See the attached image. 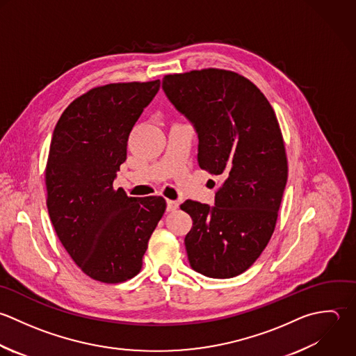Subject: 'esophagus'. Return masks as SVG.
<instances>
[{
    "mask_svg": "<svg viewBox=\"0 0 356 356\" xmlns=\"http://www.w3.org/2000/svg\"><path fill=\"white\" fill-rule=\"evenodd\" d=\"M176 209H179V202H177V201L168 200V202H166V211H168V212H175Z\"/></svg>",
    "mask_w": 356,
    "mask_h": 356,
    "instance_id": "obj_1",
    "label": "esophagus"
}]
</instances>
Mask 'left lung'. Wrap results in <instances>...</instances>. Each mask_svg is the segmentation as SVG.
Instances as JSON below:
<instances>
[{
    "label": "left lung",
    "instance_id": "1",
    "mask_svg": "<svg viewBox=\"0 0 356 356\" xmlns=\"http://www.w3.org/2000/svg\"><path fill=\"white\" fill-rule=\"evenodd\" d=\"M162 88L195 127L200 168L222 177L215 207L187 200L191 268L212 279L241 275L266 248L289 165L276 113L247 77L225 69L166 74Z\"/></svg>",
    "mask_w": 356,
    "mask_h": 356
}]
</instances>
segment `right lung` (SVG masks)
<instances>
[{
    "label": "right lung",
    "instance_id": "right-lung-1",
    "mask_svg": "<svg viewBox=\"0 0 356 356\" xmlns=\"http://www.w3.org/2000/svg\"><path fill=\"white\" fill-rule=\"evenodd\" d=\"M159 80L111 83L77 97L60 115L45 166L47 208L74 264L101 283L134 277L158 222L162 197H127L113 188L130 131Z\"/></svg>",
    "mask_w": 356,
    "mask_h": 356
}]
</instances>
